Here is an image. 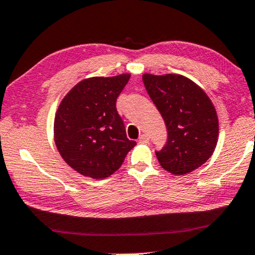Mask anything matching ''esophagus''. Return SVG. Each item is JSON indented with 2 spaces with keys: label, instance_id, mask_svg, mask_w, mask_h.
Returning <instances> with one entry per match:
<instances>
[{
  "label": "esophagus",
  "instance_id": "esophagus-1",
  "mask_svg": "<svg viewBox=\"0 0 255 255\" xmlns=\"http://www.w3.org/2000/svg\"><path fill=\"white\" fill-rule=\"evenodd\" d=\"M138 142H141V143H148L149 142V136L147 134H142L140 137H138Z\"/></svg>",
  "mask_w": 255,
  "mask_h": 255
}]
</instances>
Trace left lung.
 <instances>
[{"label":"left lung","mask_w":255,"mask_h":255,"mask_svg":"<svg viewBox=\"0 0 255 255\" xmlns=\"http://www.w3.org/2000/svg\"><path fill=\"white\" fill-rule=\"evenodd\" d=\"M142 79L167 126V143L156 151L159 164L177 176L196 170L211 157L218 142V117L212 101L181 74L144 73Z\"/></svg>","instance_id":"left-lung-1"}]
</instances>
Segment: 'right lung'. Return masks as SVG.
I'll return each mask as SVG.
<instances>
[{
    "label": "right lung",
    "instance_id": "right-lung-1",
    "mask_svg": "<svg viewBox=\"0 0 255 255\" xmlns=\"http://www.w3.org/2000/svg\"><path fill=\"white\" fill-rule=\"evenodd\" d=\"M129 78L124 73L81 80L57 110L54 143L64 161L83 176L110 177L136 144L127 138L117 111V99Z\"/></svg>",
    "mask_w": 255,
    "mask_h": 255
}]
</instances>
